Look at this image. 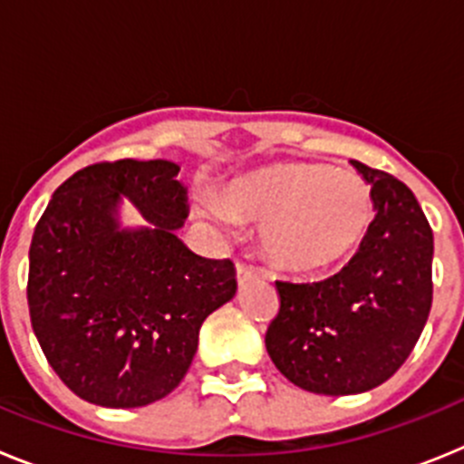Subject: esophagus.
<instances>
[{
    "mask_svg": "<svg viewBox=\"0 0 464 464\" xmlns=\"http://www.w3.org/2000/svg\"><path fill=\"white\" fill-rule=\"evenodd\" d=\"M257 269L251 267V265H244V262H237V281H239V285H244L248 278H256L257 276Z\"/></svg>",
    "mask_w": 464,
    "mask_h": 464,
    "instance_id": "1",
    "label": "esophagus"
}]
</instances>
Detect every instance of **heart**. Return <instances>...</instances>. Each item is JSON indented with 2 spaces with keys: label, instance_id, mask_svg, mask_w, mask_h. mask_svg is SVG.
Returning <instances> with one entry per match:
<instances>
[{
  "label": "heart",
  "instance_id": "b5f03b06",
  "mask_svg": "<svg viewBox=\"0 0 464 464\" xmlns=\"http://www.w3.org/2000/svg\"><path fill=\"white\" fill-rule=\"evenodd\" d=\"M229 218L262 225V248L290 272H318L367 237L374 199L362 176L318 162H288L237 176L220 192Z\"/></svg>",
  "mask_w": 464,
  "mask_h": 464
}]
</instances>
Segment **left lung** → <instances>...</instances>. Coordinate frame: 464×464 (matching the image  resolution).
Masks as SVG:
<instances>
[{"mask_svg": "<svg viewBox=\"0 0 464 464\" xmlns=\"http://www.w3.org/2000/svg\"><path fill=\"white\" fill-rule=\"evenodd\" d=\"M376 216L360 251L318 283L276 281L265 343L276 370L318 395L372 391L400 370L432 306V227L401 181L351 160Z\"/></svg>", "mask_w": 464, "mask_h": 464, "instance_id": "1", "label": "left lung"}]
</instances>
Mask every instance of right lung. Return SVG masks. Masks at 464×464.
<instances>
[{"label":"right lung","instance_id":"add662e5","mask_svg":"<svg viewBox=\"0 0 464 464\" xmlns=\"http://www.w3.org/2000/svg\"><path fill=\"white\" fill-rule=\"evenodd\" d=\"M169 160L83 167L57 188L34 227L27 304L55 374L111 409L169 395L190 367L204 318L235 297L232 260H208L176 237L188 190ZM150 228L121 230L120 195Z\"/></svg>","mask_w":464,"mask_h":464}]
</instances>
